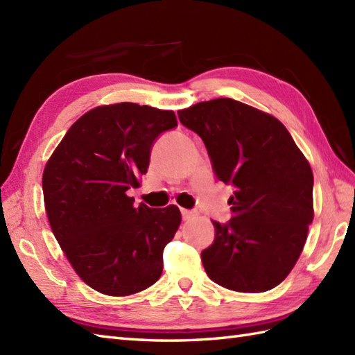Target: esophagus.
Listing matches in <instances>:
<instances>
[{
	"mask_svg": "<svg viewBox=\"0 0 355 355\" xmlns=\"http://www.w3.org/2000/svg\"><path fill=\"white\" fill-rule=\"evenodd\" d=\"M182 216H183V220L184 221H189V220H192V218H195L197 216V214L193 212V210H187V209H182Z\"/></svg>",
	"mask_w": 355,
	"mask_h": 355,
	"instance_id": "obj_1",
	"label": "esophagus"
}]
</instances>
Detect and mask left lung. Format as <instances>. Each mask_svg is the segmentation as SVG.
<instances>
[{
  "label": "left lung",
  "instance_id": "obj_1",
  "mask_svg": "<svg viewBox=\"0 0 355 355\" xmlns=\"http://www.w3.org/2000/svg\"><path fill=\"white\" fill-rule=\"evenodd\" d=\"M202 139L218 180L235 186L232 220L212 221L215 241L201 253L207 276L224 288L262 293L290 275L313 223V171L276 117L233 99L178 111Z\"/></svg>",
  "mask_w": 355,
  "mask_h": 355
}]
</instances>
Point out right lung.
I'll list each match as a JSON object with an SVG mask.
<instances>
[{"instance_id":"add662e5","label":"right lung","mask_w":355,"mask_h":355,"mask_svg":"<svg viewBox=\"0 0 355 355\" xmlns=\"http://www.w3.org/2000/svg\"><path fill=\"white\" fill-rule=\"evenodd\" d=\"M177 126L175 112L102 105L79 117L42 173L45 212L73 270L93 290L130 296L154 285L163 250L182 223L177 206L149 209L128 197L140 186L150 146Z\"/></svg>"}]
</instances>
